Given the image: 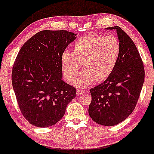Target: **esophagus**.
Segmentation results:
<instances>
[{
    "label": "esophagus",
    "instance_id": "esophagus-1",
    "mask_svg": "<svg viewBox=\"0 0 154 154\" xmlns=\"http://www.w3.org/2000/svg\"><path fill=\"white\" fill-rule=\"evenodd\" d=\"M86 93H88V91H87L86 90H83V89H77L76 90V94L78 95L86 94Z\"/></svg>",
    "mask_w": 154,
    "mask_h": 154
}]
</instances>
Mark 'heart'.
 <instances>
[{"label":"heart","instance_id":"1","mask_svg":"<svg viewBox=\"0 0 154 154\" xmlns=\"http://www.w3.org/2000/svg\"><path fill=\"white\" fill-rule=\"evenodd\" d=\"M121 51L116 37L86 34L75 41L73 53L65 51L61 54L63 76L70 83L73 80L72 83L79 88L90 86L96 80H106L115 69ZM81 63L85 70L76 77Z\"/></svg>","mask_w":154,"mask_h":154}]
</instances>
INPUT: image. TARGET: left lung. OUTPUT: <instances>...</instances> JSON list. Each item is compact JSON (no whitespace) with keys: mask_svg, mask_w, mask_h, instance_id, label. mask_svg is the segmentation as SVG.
I'll return each instance as SVG.
<instances>
[{"mask_svg":"<svg viewBox=\"0 0 154 154\" xmlns=\"http://www.w3.org/2000/svg\"><path fill=\"white\" fill-rule=\"evenodd\" d=\"M116 30L121 51L113 73L103 83L91 89V103L88 113L100 125L113 126L129 116L135 109L145 72L139 53L134 41L119 26L106 28Z\"/></svg>","mask_w":154,"mask_h":154,"instance_id":"obj_1","label":"left lung"}]
</instances>
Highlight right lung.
<instances>
[{
  "label": "right lung",
  "mask_w": 154,
  "mask_h": 154,
  "mask_svg": "<svg viewBox=\"0 0 154 154\" xmlns=\"http://www.w3.org/2000/svg\"><path fill=\"white\" fill-rule=\"evenodd\" d=\"M76 34L67 31H41L18 52L12 71V84L19 108L33 126L55 125L65 114L76 90L63 81L60 57Z\"/></svg>",
  "instance_id": "1"
}]
</instances>
